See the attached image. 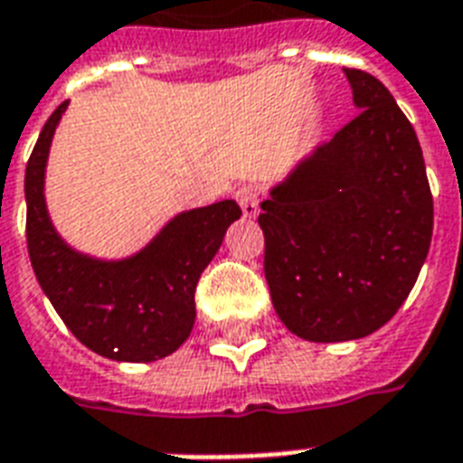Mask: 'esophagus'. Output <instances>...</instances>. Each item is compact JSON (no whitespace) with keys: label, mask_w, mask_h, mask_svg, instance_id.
<instances>
[{"label":"esophagus","mask_w":463,"mask_h":463,"mask_svg":"<svg viewBox=\"0 0 463 463\" xmlns=\"http://www.w3.org/2000/svg\"><path fill=\"white\" fill-rule=\"evenodd\" d=\"M235 199H238V203L242 206V213H245V218H254L257 213H260V192H257L252 184L240 187L238 192H235Z\"/></svg>","instance_id":"34e87169"}]
</instances>
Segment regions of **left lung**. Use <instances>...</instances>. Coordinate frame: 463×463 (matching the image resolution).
I'll use <instances>...</instances> for the list:
<instances>
[{
  "instance_id": "1",
  "label": "left lung",
  "mask_w": 463,
  "mask_h": 463,
  "mask_svg": "<svg viewBox=\"0 0 463 463\" xmlns=\"http://www.w3.org/2000/svg\"><path fill=\"white\" fill-rule=\"evenodd\" d=\"M360 112L261 202L276 315L317 344L373 334L396 315L432 238V194L413 127L387 86L344 69Z\"/></svg>"
}]
</instances>
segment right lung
I'll use <instances>...</instances> for the list:
<instances>
[{"instance_id": "1", "label": "right lung", "mask_w": 463, "mask_h": 463, "mask_svg": "<svg viewBox=\"0 0 463 463\" xmlns=\"http://www.w3.org/2000/svg\"><path fill=\"white\" fill-rule=\"evenodd\" d=\"M67 100L43 127L25 165V242L33 271L52 307L98 355L151 363L175 353L194 326L199 276L242 211L232 199L173 218L137 257L98 261L61 242L47 218L43 180L54 127Z\"/></svg>"}]
</instances>
